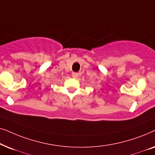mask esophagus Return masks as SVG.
Masks as SVG:
<instances>
[{
	"label": "esophagus",
	"mask_w": 155,
	"mask_h": 155,
	"mask_svg": "<svg viewBox=\"0 0 155 155\" xmlns=\"http://www.w3.org/2000/svg\"><path fill=\"white\" fill-rule=\"evenodd\" d=\"M72 76H73V78H77L78 77V73H73V74H72Z\"/></svg>",
	"instance_id": "obj_1"
}]
</instances>
